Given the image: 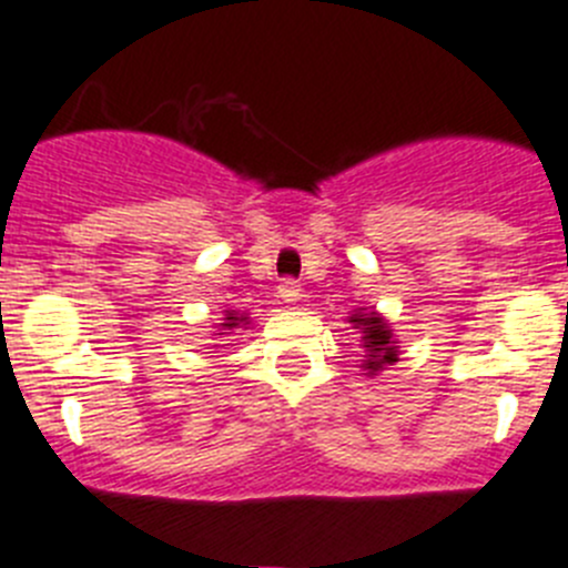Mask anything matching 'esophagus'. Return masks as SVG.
<instances>
[{
	"instance_id": "34e87169",
	"label": "esophagus",
	"mask_w": 568,
	"mask_h": 568,
	"mask_svg": "<svg viewBox=\"0 0 568 568\" xmlns=\"http://www.w3.org/2000/svg\"><path fill=\"white\" fill-rule=\"evenodd\" d=\"M278 298L287 301V304H293V301L301 298V287H298V284H295L293 278H284L278 284Z\"/></svg>"
}]
</instances>
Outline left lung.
<instances>
[{"label":"left lung","mask_w":568,"mask_h":568,"mask_svg":"<svg viewBox=\"0 0 568 568\" xmlns=\"http://www.w3.org/2000/svg\"><path fill=\"white\" fill-rule=\"evenodd\" d=\"M353 324H361V329H364V346L366 353H369V358H366V369L369 373H378V369H384L386 364H393L395 361V341H393V333L386 329L384 318H378V315H355Z\"/></svg>","instance_id":"obj_1"}]
</instances>
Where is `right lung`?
I'll list each match as a JSON object with an SVG mask.
<instances>
[{
  "mask_svg": "<svg viewBox=\"0 0 568 568\" xmlns=\"http://www.w3.org/2000/svg\"><path fill=\"white\" fill-rule=\"evenodd\" d=\"M239 321H244V318H239L235 313H227V321L222 324V329H235V327H239ZM219 335H224V333H219Z\"/></svg>",
  "mask_w": 568,
  "mask_h": 568,
  "instance_id": "1",
  "label": "right lung"
}]
</instances>
